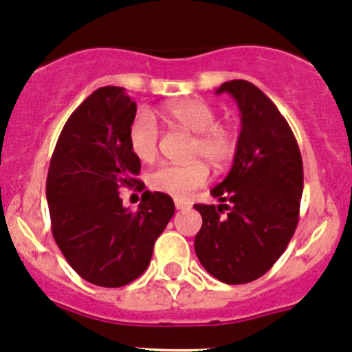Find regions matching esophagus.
I'll return each mask as SVG.
<instances>
[{"instance_id": "esophagus-1", "label": "esophagus", "mask_w": 352, "mask_h": 352, "mask_svg": "<svg viewBox=\"0 0 352 352\" xmlns=\"http://www.w3.org/2000/svg\"><path fill=\"white\" fill-rule=\"evenodd\" d=\"M189 202H186V201H182V199H175V208L177 209H187L189 208Z\"/></svg>"}]
</instances>
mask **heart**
<instances>
[{"instance_id": "1", "label": "heart", "mask_w": 352, "mask_h": 352, "mask_svg": "<svg viewBox=\"0 0 352 352\" xmlns=\"http://www.w3.org/2000/svg\"><path fill=\"white\" fill-rule=\"evenodd\" d=\"M163 116L173 126L192 133L189 155L201 156L214 168L228 165L236 153V134L232 127L218 122V113L202 100H175L163 107ZM160 129L146 112H138L127 129V143L138 160L153 162L158 155ZM209 170L201 160L189 163H163L150 173L151 189L175 199H187L208 182Z\"/></svg>"}]
</instances>
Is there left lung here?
Instances as JSON below:
<instances>
[{"instance_id": "obj_1", "label": "left lung", "mask_w": 352, "mask_h": 352, "mask_svg": "<svg viewBox=\"0 0 352 352\" xmlns=\"http://www.w3.org/2000/svg\"><path fill=\"white\" fill-rule=\"evenodd\" d=\"M242 131L230 173L211 190L228 204H196L202 226L194 240L202 267L226 285L264 276L293 239L303 194V162L289 124L254 83L232 80ZM229 212L225 217L221 214Z\"/></svg>"}]
</instances>
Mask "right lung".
Returning a JSON list of instances; mask_svg holds the SVG:
<instances>
[{
  "instance_id": "1",
  "label": "right lung",
  "mask_w": 352,
  "mask_h": 352,
  "mask_svg": "<svg viewBox=\"0 0 352 352\" xmlns=\"http://www.w3.org/2000/svg\"><path fill=\"white\" fill-rule=\"evenodd\" d=\"M136 102L120 87L85 98L63 127L47 172L52 235L67 264L91 285L120 287L146 271L156 239L175 212L168 194L144 190L138 211L119 190L144 189L127 143Z\"/></svg>"
}]
</instances>
